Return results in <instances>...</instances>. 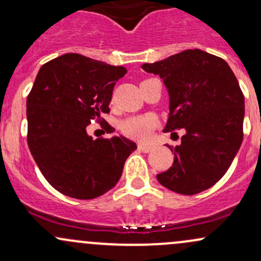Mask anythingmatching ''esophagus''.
<instances>
[{
  "instance_id": "esophagus-1",
  "label": "esophagus",
  "mask_w": 261,
  "mask_h": 261,
  "mask_svg": "<svg viewBox=\"0 0 261 261\" xmlns=\"http://www.w3.org/2000/svg\"><path fill=\"white\" fill-rule=\"evenodd\" d=\"M137 147H139V149L141 152H143V153H148V152H151L152 151V146H149V145H143V143H139V146H137Z\"/></svg>"
}]
</instances>
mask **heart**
I'll use <instances>...</instances> for the list:
<instances>
[{"instance_id":"heart-1","label":"heart","mask_w":261,"mask_h":261,"mask_svg":"<svg viewBox=\"0 0 261 261\" xmlns=\"http://www.w3.org/2000/svg\"><path fill=\"white\" fill-rule=\"evenodd\" d=\"M155 124L157 121L152 115H134L125 119L120 124V128L122 134L130 139L145 141L151 136Z\"/></svg>"}]
</instances>
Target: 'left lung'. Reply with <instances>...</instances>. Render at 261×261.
Returning <instances> with one entry per match:
<instances>
[{"instance_id": "left-lung-1", "label": "left lung", "mask_w": 261, "mask_h": 261, "mask_svg": "<svg viewBox=\"0 0 261 261\" xmlns=\"http://www.w3.org/2000/svg\"><path fill=\"white\" fill-rule=\"evenodd\" d=\"M142 68L160 74L168 89L164 131L184 130L173 166L157 175L158 181L182 195L201 193L222 178L243 141L244 95L238 81L223 59L199 49Z\"/></svg>"}]
</instances>
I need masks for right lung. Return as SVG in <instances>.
Wrapping results in <instances>:
<instances>
[{
    "label": "right lung",
    "instance_id": "1",
    "mask_svg": "<svg viewBox=\"0 0 261 261\" xmlns=\"http://www.w3.org/2000/svg\"><path fill=\"white\" fill-rule=\"evenodd\" d=\"M126 72L80 54H65L39 70L27 98V140L45 179L64 195L89 200L106 194L137 148L126 137L93 140L87 134L91 121L110 112L114 86Z\"/></svg>",
    "mask_w": 261,
    "mask_h": 261
}]
</instances>
